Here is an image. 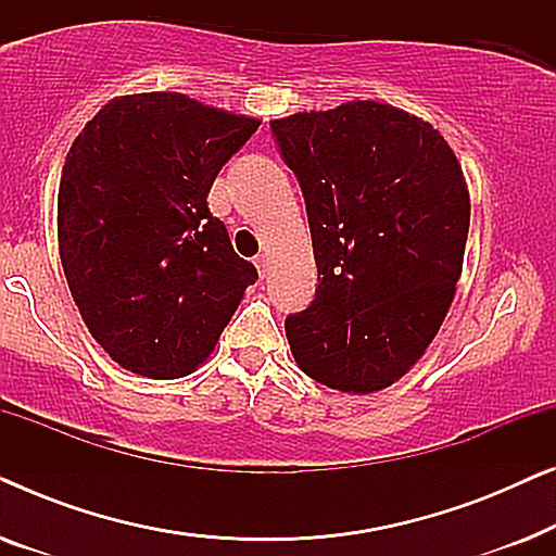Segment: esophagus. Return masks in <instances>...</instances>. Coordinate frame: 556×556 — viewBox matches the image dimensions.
Wrapping results in <instances>:
<instances>
[{
  "label": "esophagus",
  "instance_id": "obj_1",
  "mask_svg": "<svg viewBox=\"0 0 556 556\" xmlns=\"http://www.w3.org/2000/svg\"><path fill=\"white\" fill-rule=\"evenodd\" d=\"M255 265H257V273L265 278L268 276V255H257L255 257Z\"/></svg>",
  "mask_w": 556,
  "mask_h": 556
}]
</instances>
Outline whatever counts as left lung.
Returning a JSON list of instances; mask_svg holds the SVG:
<instances>
[{
  "mask_svg": "<svg viewBox=\"0 0 556 556\" xmlns=\"http://www.w3.org/2000/svg\"><path fill=\"white\" fill-rule=\"evenodd\" d=\"M299 179L318 288L286 318L303 375L331 390L390 387L425 354L451 308L470 200L453 149L430 124L356 101L270 121Z\"/></svg>",
  "mask_w": 556,
  "mask_h": 556,
  "instance_id": "left-lung-1",
  "label": "left lung"
}]
</instances>
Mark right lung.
I'll return each instance as SVG.
<instances>
[{
    "mask_svg": "<svg viewBox=\"0 0 556 556\" xmlns=\"http://www.w3.org/2000/svg\"><path fill=\"white\" fill-rule=\"evenodd\" d=\"M257 126L181 93L121 96L67 151L60 261L93 339L134 375L194 371L257 280L207 207Z\"/></svg>",
    "mask_w": 556,
    "mask_h": 556,
    "instance_id": "obj_1",
    "label": "right lung"
}]
</instances>
